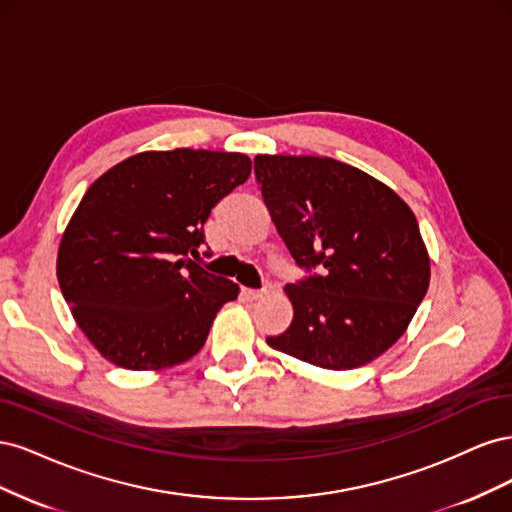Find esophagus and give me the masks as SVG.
<instances>
[{
  "label": "esophagus",
  "mask_w": 512,
  "mask_h": 512,
  "mask_svg": "<svg viewBox=\"0 0 512 512\" xmlns=\"http://www.w3.org/2000/svg\"><path fill=\"white\" fill-rule=\"evenodd\" d=\"M273 290V286L269 282H265V286H262L260 290H254V288H243V297L250 299V301H258L262 297H267V294Z\"/></svg>",
  "instance_id": "esophagus-1"
}]
</instances>
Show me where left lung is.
<instances>
[{
  "instance_id": "left-lung-1",
  "label": "left lung",
  "mask_w": 512,
  "mask_h": 512,
  "mask_svg": "<svg viewBox=\"0 0 512 512\" xmlns=\"http://www.w3.org/2000/svg\"><path fill=\"white\" fill-rule=\"evenodd\" d=\"M254 173L294 262L319 271L284 288L294 316L267 344L335 371L378 359L429 288L412 209L389 185L333 158L256 156Z\"/></svg>"
}]
</instances>
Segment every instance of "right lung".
<instances>
[{
    "label": "right lung",
    "instance_id": "obj_1",
    "mask_svg": "<svg viewBox=\"0 0 512 512\" xmlns=\"http://www.w3.org/2000/svg\"><path fill=\"white\" fill-rule=\"evenodd\" d=\"M250 173L243 153L145 151L89 185L61 237L57 280L106 361L164 369L205 346L239 286L196 262L203 226Z\"/></svg>",
    "mask_w": 512,
    "mask_h": 512
}]
</instances>
